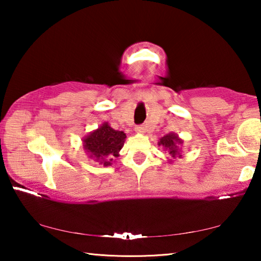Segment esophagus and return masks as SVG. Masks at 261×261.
Here are the masks:
<instances>
[{
    "label": "esophagus",
    "instance_id": "obj_1",
    "mask_svg": "<svg viewBox=\"0 0 261 261\" xmlns=\"http://www.w3.org/2000/svg\"><path fill=\"white\" fill-rule=\"evenodd\" d=\"M135 130H136V132H138V134H144V132H145V126L144 125H137Z\"/></svg>",
    "mask_w": 261,
    "mask_h": 261
}]
</instances>
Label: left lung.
<instances>
[{
	"mask_svg": "<svg viewBox=\"0 0 261 261\" xmlns=\"http://www.w3.org/2000/svg\"><path fill=\"white\" fill-rule=\"evenodd\" d=\"M183 144V140L178 138V136L174 134V132H170L166 136H163L162 138L159 141V146H162L165 149H167L173 159H176L177 156H182L179 154V145Z\"/></svg>",
	"mask_w": 261,
	"mask_h": 261,
	"instance_id": "1",
	"label": "left lung"
}]
</instances>
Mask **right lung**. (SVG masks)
I'll use <instances>...</instances> for the list:
<instances>
[{
    "instance_id": "1",
    "label": "right lung",
    "mask_w": 261,
    "mask_h": 261,
    "mask_svg": "<svg viewBox=\"0 0 261 261\" xmlns=\"http://www.w3.org/2000/svg\"><path fill=\"white\" fill-rule=\"evenodd\" d=\"M126 135L123 131L114 130L107 122L100 125L99 129L91 132L83 139L84 148L91 159H94L99 165L110 166L115 158L120 155L124 145Z\"/></svg>"
}]
</instances>
